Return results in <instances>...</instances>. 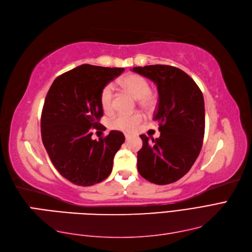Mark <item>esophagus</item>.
<instances>
[{"label": "esophagus", "instance_id": "1", "mask_svg": "<svg viewBox=\"0 0 252 252\" xmlns=\"http://www.w3.org/2000/svg\"><path fill=\"white\" fill-rule=\"evenodd\" d=\"M130 139H131V136H130V134L126 133V134H125V140H126V141H129Z\"/></svg>", "mask_w": 252, "mask_h": 252}]
</instances>
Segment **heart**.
I'll return each mask as SVG.
<instances>
[{
  "instance_id": "heart-1",
  "label": "heart",
  "mask_w": 252,
  "mask_h": 252,
  "mask_svg": "<svg viewBox=\"0 0 252 252\" xmlns=\"http://www.w3.org/2000/svg\"><path fill=\"white\" fill-rule=\"evenodd\" d=\"M120 87L133 97L138 98L139 105L144 109H153L156 103V97L151 92L150 83L146 78L138 73H129L120 80ZM100 105L105 112H111L113 109V87L107 84L100 92ZM143 120L141 113L119 114L111 121L113 129L131 132L139 126Z\"/></svg>"
}]
</instances>
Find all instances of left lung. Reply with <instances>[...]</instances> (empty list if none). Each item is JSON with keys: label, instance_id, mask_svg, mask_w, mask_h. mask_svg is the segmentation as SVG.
Segmentation results:
<instances>
[{"label": "left lung", "instance_id": "1", "mask_svg": "<svg viewBox=\"0 0 252 252\" xmlns=\"http://www.w3.org/2000/svg\"><path fill=\"white\" fill-rule=\"evenodd\" d=\"M132 71L152 80L159 96L153 120L160 137L150 140L141 134L143 145L138 152V171L157 185L174 183L191 169L203 144V94L192 78L173 66L133 67Z\"/></svg>", "mask_w": 252, "mask_h": 252}]
</instances>
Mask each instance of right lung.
I'll use <instances>...</instances> for the list:
<instances>
[{
	"mask_svg": "<svg viewBox=\"0 0 252 252\" xmlns=\"http://www.w3.org/2000/svg\"><path fill=\"white\" fill-rule=\"evenodd\" d=\"M123 71L83 64L59 76L48 91L40 121L42 143L55 169L75 185L92 186L106 180L124 143L119 130L92 139L93 128L106 130L99 124L100 92Z\"/></svg>",
	"mask_w": 252,
	"mask_h": 252,
	"instance_id": "add662e5",
	"label": "right lung"
}]
</instances>
